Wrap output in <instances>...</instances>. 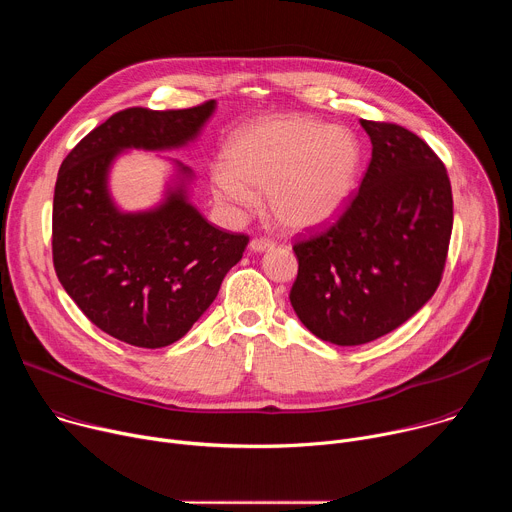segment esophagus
Here are the masks:
<instances>
[{
    "mask_svg": "<svg viewBox=\"0 0 512 512\" xmlns=\"http://www.w3.org/2000/svg\"><path fill=\"white\" fill-rule=\"evenodd\" d=\"M275 247V243L271 241V239H253L251 243H249V249L253 251V253H263V251H271Z\"/></svg>",
    "mask_w": 512,
    "mask_h": 512,
    "instance_id": "obj_1",
    "label": "esophagus"
}]
</instances>
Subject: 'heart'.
I'll return each instance as SVG.
<instances>
[{
    "mask_svg": "<svg viewBox=\"0 0 512 512\" xmlns=\"http://www.w3.org/2000/svg\"><path fill=\"white\" fill-rule=\"evenodd\" d=\"M362 164L358 137L308 115L263 117L239 129L227 166L212 170L218 202L247 208L253 190H267L275 221L289 231L332 223L348 206Z\"/></svg>",
    "mask_w": 512,
    "mask_h": 512,
    "instance_id": "1",
    "label": "heart"
}]
</instances>
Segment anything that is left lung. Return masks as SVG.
<instances>
[{"mask_svg":"<svg viewBox=\"0 0 512 512\" xmlns=\"http://www.w3.org/2000/svg\"><path fill=\"white\" fill-rule=\"evenodd\" d=\"M373 158L338 221L298 241L289 302L320 340L358 346L419 312L448 257L454 200L448 172L429 145L395 123L360 119Z\"/></svg>","mask_w":512,"mask_h":512,"instance_id":"1","label":"left lung"}]
</instances>
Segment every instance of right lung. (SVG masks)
Instances as JSON below:
<instances>
[{
	"instance_id": "1",
	"label": "right lung",
	"mask_w": 512,
	"mask_h": 512,
	"mask_svg": "<svg viewBox=\"0 0 512 512\" xmlns=\"http://www.w3.org/2000/svg\"><path fill=\"white\" fill-rule=\"evenodd\" d=\"M216 101L192 109L133 107L85 135L56 178L52 259L58 281L83 314L109 336L139 348L180 340L210 308L249 237L212 227L190 202L194 172L170 160L164 198L121 210L111 168L131 150L172 152L192 143Z\"/></svg>"
}]
</instances>
